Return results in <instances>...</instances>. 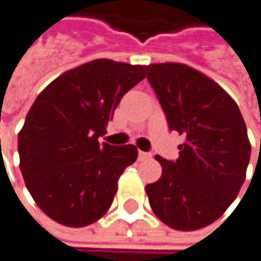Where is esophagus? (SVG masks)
<instances>
[{
  "label": "esophagus",
  "mask_w": 261,
  "mask_h": 261,
  "mask_svg": "<svg viewBox=\"0 0 261 261\" xmlns=\"http://www.w3.org/2000/svg\"><path fill=\"white\" fill-rule=\"evenodd\" d=\"M150 152H145V151H139V152H138V159H139L141 162H142V160H147V159H150Z\"/></svg>",
  "instance_id": "1"
}]
</instances>
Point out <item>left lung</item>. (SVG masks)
I'll list each match as a JSON object with an SVG mask.
<instances>
[{"instance_id": "1", "label": "left lung", "mask_w": 261, "mask_h": 261, "mask_svg": "<svg viewBox=\"0 0 261 261\" xmlns=\"http://www.w3.org/2000/svg\"><path fill=\"white\" fill-rule=\"evenodd\" d=\"M170 130L185 137L175 162L155 155L162 176L145 187L154 215L177 230L213 223L237 198L251 145L237 102L205 74L179 64L145 66Z\"/></svg>"}]
</instances>
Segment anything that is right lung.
<instances>
[{
  "label": "right lung",
  "instance_id": "add662e5",
  "mask_svg": "<svg viewBox=\"0 0 261 261\" xmlns=\"http://www.w3.org/2000/svg\"><path fill=\"white\" fill-rule=\"evenodd\" d=\"M144 66L99 59L63 73L36 97L19 134L20 170L38 207L61 225L82 228L107 213L134 145L99 144Z\"/></svg>",
  "mask_w": 261,
  "mask_h": 261
}]
</instances>
